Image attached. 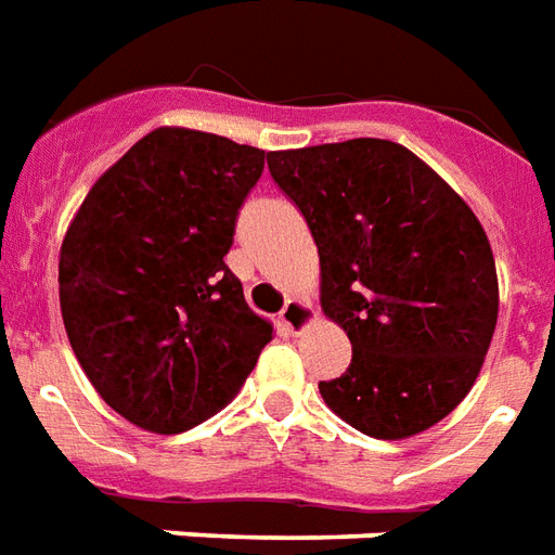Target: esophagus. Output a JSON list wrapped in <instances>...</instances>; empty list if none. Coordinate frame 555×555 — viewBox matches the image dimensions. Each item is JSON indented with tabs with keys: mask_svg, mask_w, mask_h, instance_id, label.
I'll use <instances>...</instances> for the list:
<instances>
[{
	"mask_svg": "<svg viewBox=\"0 0 555 555\" xmlns=\"http://www.w3.org/2000/svg\"><path fill=\"white\" fill-rule=\"evenodd\" d=\"M314 320H318L314 306L297 297H291L288 302H285V309L279 311V323H282V330L291 332V335H299L302 330H309Z\"/></svg>",
	"mask_w": 555,
	"mask_h": 555,
	"instance_id": "obj_1",
	"label": "esophagus"
}]
</instances>
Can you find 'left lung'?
I'll list each match as a JSON object with an SVG mask.
<instances>
[{"mask_svg": "<svg viewBox=\"0 0 555 555\" xmlns=\"http://www.w3.org/2000/svg\"><path fill=\"white\" fill-rule=\"evenodd\" d=\"M267 167L318 244L323 314L352 344L347 373L320 382L323 403L382 441L444 421L474 388L500 311L470 205L379 138L267 152Z\"/></svg>", "mask_w": 555, "mask_h": 555, "instance_id": "8db88e82", "label": "left lung"}]
</instances>
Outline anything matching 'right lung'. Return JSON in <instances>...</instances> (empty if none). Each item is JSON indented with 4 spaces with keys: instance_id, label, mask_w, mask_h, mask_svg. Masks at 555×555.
Here are the masks:
<instances>
[{
    "instance_id": "add662e5",
    "label": "right lung",
    "mask_w": 555,
    "mask_h": 555,
    "mask_svg": "<svg viewBox=\"0 0 555 555\" xmlns=\"http://www.w3.org/2000/svg\"><path fill=\"white\" fill-rule=\"evenodd\" d=\"M261 170L264 150L162 126L111 164L67 225L69 347L102 400L146 433L220 412L273 338L223 261Z\"/></svg>"
}]
</instances>
